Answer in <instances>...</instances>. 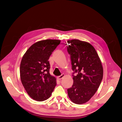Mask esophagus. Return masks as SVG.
<instances>
[{
  "mask_svg": "<svg viewBox=\"0 0 122 122\" xmlns=\"http://www.w3.org/2000/svg\"><path fill=\"white\" fill-rule=\"evenodd\" d=\"M64 76H65V74H61V75H60V76H59L57 77V79H58V80H61V79H62V78H63V77H64Z\"/></svg>",
  "mask_w": 122,
  "mask_h": 122,
  "instance_id": "34e87169",
  "label": "esophagus"
}]
</instances>
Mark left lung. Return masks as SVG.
Returning a JSON list of instances; mask_svg holds the SVG:
<instances>
[{"mask_svg": "<svg viewBox=\"0 0 122 122\" xmlns=\"http://www.w3.org/2000/svg\"><path fill=\"white\" fill-rule=\"evenodd\" d=\"M68 43L74 71L73 84L67 90L68 96L73 103L81 104L89 101L97 92L103 78V67L91 44L79 40H69Z\"/></svg>", "mask_w": 122, "mask_h": 122, "instance_id": "obj_1", "label": "left lung"}]
</instances>
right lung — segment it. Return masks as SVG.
Returning <instances> with one entry per match:
<instances>
[{
	"label": "right lung",
	"instance_id": "add662e5",
	"mask_svg": "<svg viewBox=\"0 0 122 122\" xmlns=\"http://www.w3.org/2000/svg\"><path fill=\"white\" fill-rule=\"evenodd\" d=\"M60 43L58 40L40 41L29 47L22 58L21 82L28 95L35 100L48 99L56 86V78L49 73L48 60Z\"/></svg>",
	"mask_w": 122,
	"mask_h": 122
}]
</instances>
